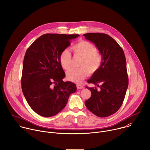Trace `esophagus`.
I'll list each match as a JSON object with an SVG mask.
<instances>
[{
    "label": "esophagus",
    "mask_w": 150,
    "mask_h": 150,
    "mask_svg": "<svg viewBox=\"0 0 150 150\" xmlns=\"http://www.w3.org/2000/svg\"><path fill=\"white\" fill-rule=\"evenodd\" d=\"M76 86H77V88L78 89H82V88H84V86H83L81 85H80V84H77Z\"/></svg>",
    "instance_id": "34e87169"
}]
</instances>
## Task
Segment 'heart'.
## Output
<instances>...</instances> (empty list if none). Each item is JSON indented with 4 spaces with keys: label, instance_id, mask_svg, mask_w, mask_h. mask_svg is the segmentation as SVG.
Wrapping results in <instances>:
<instances>
[{
    "label": "heart",
    "instance_id": "obj_1",
    "mask_svg": "<svg viewBox=\"0 0 150 150\" xmlns=\"http://www.w3.org/2000/svg\"><path fill=\"white\" fill-rule=\"evenodd\" d=\"M76 56L82 58L79 69H71L67 73V79L74 83H80L88 73L93 74L100 68L102 62V56L97 51V47L91 42L80 41L71 47ZM59 62L64 70H68L71 67V54L65 49L59 54Z\"/></svg>",
    "mask_w": 150,
    "mask_h": 150
}]
</instances>
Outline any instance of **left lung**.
Wrapping results in <instances>:
<instances>
[{"label":"left lung","mask_w":150,"mask_h":150,"mask_svg":"<svg viewBox=\"0 0 150 150\" xmlns=\"http://www.w3.org/2000/svg\"><path fill=\"white\" fill-rule=\"evenodd\" d=\"M86 39L94 43L102 56L99 70L87 80L99 87H88L92 95L85 101L87 108L95 115L109 116L121 108L128 86L125 56L122 48L109 35L88 33Z\"/></svg>","instance_id":"8db88e82"}]
</instances>
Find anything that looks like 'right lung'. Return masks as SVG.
<instances>
[{
  "mask_svg": "<svg viewBox=\"0 0 150 150\" xmlns=\"http://www.w3.org/2000/svg\"><path fill=\"white\" fill-rule=\"evenodd\" d=\"M78 34H45L26 50L23 63L22 90L29 106L44 117L57 115L66 106L77 87L63 81L65 73L59 62V54Z\"/></svg>",
  "mask_w": 150,
  "mask_h": 150,
  "instance_id": "obj_1",
  "label": "right lung"
}]
</instances>
